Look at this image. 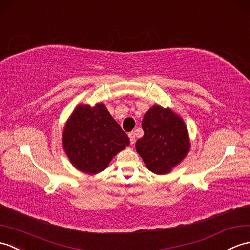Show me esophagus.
<instances>
[{"label": "esophagus", "mask_w": 250, "mask_h": 250, "mask_svg": "<svg viewBox=\"0 0 250 250\" xmlns=\"http://www.w3.org/2000/svg\"><path fill=\"white\" fill-rule=\"evenodd\" d=\"M128 137H129V139H130V143H131V144H134V143L136 142V136H135V132H134V131L129 132V134H128Z\"/></svg>", "instance_id": "esophagus-1"}]
</instances>
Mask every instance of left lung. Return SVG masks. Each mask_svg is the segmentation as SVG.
<instances>
[{"label": "left lung", "mask_w": 250, "mask_h": 250, "mask_svg": "<svg viewBox=\"0 0 250 250\" xmlns=\"http://www.w3.org/2000/svg\"><path fill=\"white\" fill-rule=\"evenodd\" d=\"M142 128L144 136L136 143L138 154L153 173H170L190 149L184 120L170 108L154 104L143 116Z\"/></svg>", "instance_id": "1"}]
</instances>
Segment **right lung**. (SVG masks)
<instances>
[{"instance_id":"add662e5","label":"right lung","mask_w":250,"mask_h":250,"mask_svg":"<svg viewBox=\"0 0 250 250\" xmlns=\"http://www.w3.org/2000/svg\"><path fill=\"white\" fill-rule=\"evenodd\" d=\"M63 148L69 162L83 173L97 174L116 154L129 146V138L104 104H79L66 121Z\"/></svg>"}]
</instances>
